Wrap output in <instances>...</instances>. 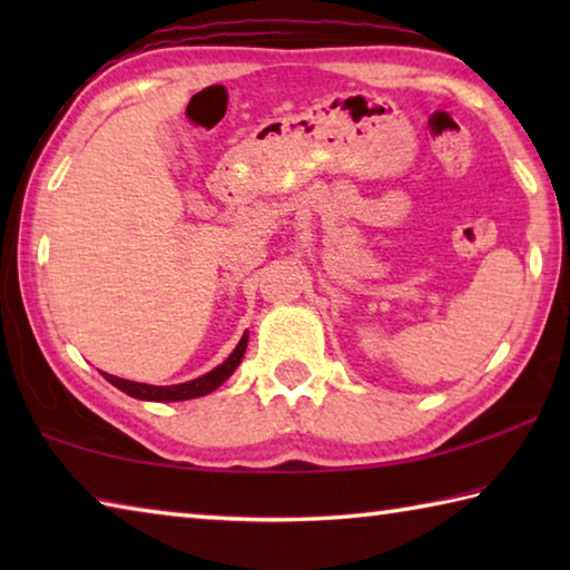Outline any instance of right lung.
I'll return each mask as SVG.
<instances>
[{
	"label": "right lung",
	"mask_w": 570,
	"mask_h": 570,
	"mask_svg": "<svg viewBox=\"0 0 570 570\" xmlns=\"http://www.w3.org/2000/svg\"><path fill=\"white\" fill-rule=\"evenodd\" d=\"M248 344V334L240 336V342L234 352H230L228 360L224 364H218L216 370H210L208 374L198 380L183 382V384H170V387H156V384H142V382H130V380H120L112 377V374H105V380L115 387L122 390L125 394H130L135 400H148V402H180V400H193V397H204V394L214 392L216 387H220L230 374H234L236 366L244 360Z\"/></svg>",
	"instance_id": "add662e5"
}]
</instances>
